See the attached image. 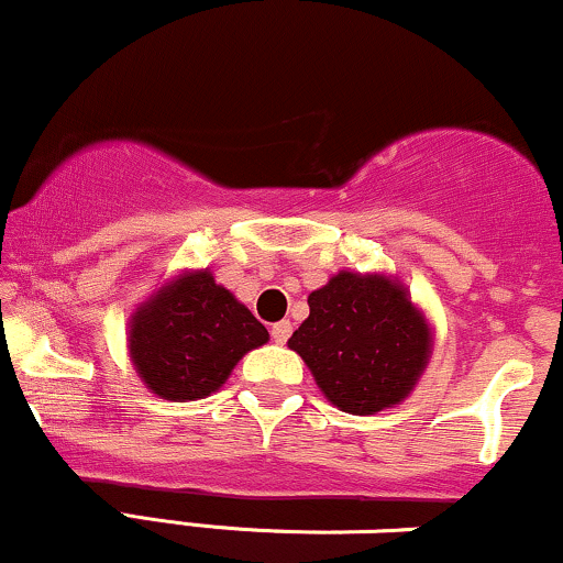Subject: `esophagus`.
<instances>
[{
    "label": "esophagus",
    "instance_id": "esophagus-1",
    "mask_svg": "<svg viewBox=\"0 0 563 563\" xmlns=\"http://www.w3.org/2000/svg\"><path fill=\"white\" fill-rule=\"evenodd\" d=\"M289 334H292V323L289 321H279L271 327V340H274L276 345H284V342L289 340Z\"/></svg>",
    "mask_w": 563,
    "mask_h": 563
}]
</instances>
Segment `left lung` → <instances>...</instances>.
<instances>
[{
  "label": "left lung",
  "instance_id": "left-lung-1",
  "mask_svg": "<svg viewBox=\"0 0 563 563\" xmlns=\"http://www.w3.org/2000/svg\"><path fill=\"white\" fill-rule=\"evenodd\" d=\"M308 306L287 345L332 406L368 416L411 395L432 355V329L398 279L340 271Z\"/></svg>",
  "mask_w": 563,
  "mask_h": 563
}]
</instances>
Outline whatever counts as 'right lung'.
<instances>
[{
  "mask_svg": "<svg viewBox=\"0 0 563 563\" xmlns=\"http://www.w3.org/2000/svg\"><path fill=\"white\" fill-rule=\"evenodd\" d=\"M266 342V327L208 268L178 274L136 308L129 327L136 374L157 398L176 402L208 398L244 353Z\"/></svg>",
  "mask_w": 563,
  "mask_h": 563,
  "instance_id": "right-lung-1",
  "label": "right lung"
}]
</instances>
